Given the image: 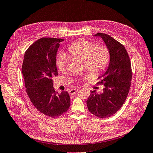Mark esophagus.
Instances as JSON below:
<instances>
[{"instance_id":"esophagus-1","label":"esophagus","mask_w":153,"mask_h":153,"mask_svg":"<svg viewBox=\"0 0 153 153\" xmlns=\"http://www.w3.org/2000/svg\"><path fill=\"white\" fill-rule=\"evenodd\" d=\"M78 91V89H71L69 91V94H74Z\"/></svg>"}]
</instances>
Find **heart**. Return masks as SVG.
<instances>
[{"instance_id": "obj_1", "label": "heart", "mask_w": 153, "mask_h": 153, "mask_svg": "<svg viewBox=\"0 0 153 153\" xmlns=\"http://www.w3.org/2000/svg\"><path fill=\"white\" fill-rule=\"evenodd\" d=\"M71 59H79L83 62V66L90 75L97 76L103 72L108 66L110 59V50L104 45H100L86 39L78 41L68 49ZM68 64L66 55L61 53L56 59V65L60 72H64Z\"/></svg>"}]
</instances>
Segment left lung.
I'll list each match as a JSON object with an SVG mask.
<instances>
[{"label": "left lung", "mask_w": 153, "mask_h": 153, "mask_svg": "<svg viewBox=\"0 0 153 153\" xmlns=\"http://www.w3.org/2000/svg\"><path fill=\"white\" fill-rule=\"evenodd\" d=\"M110 50L108 69L98 79L103 84V92L99 94L91 91L86 101L89 111L101 118L109 117L120 109L127 97L132 80V69L128 54L123 45L105 33H98Z\"/></svg>", "instance_id": "obj_1"}]
</instances>
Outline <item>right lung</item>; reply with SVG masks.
<instances>
[{"instance_id": "right-lung-1", "label": "right lung", "mask_w": 153, "mask_h": 153, "mask_svg": "<svg viewBox=\"0 0 153 153\" xmlns=\"http://www.w3.org/2000/svg\"><path fill=\"white\" fill-rule=\"evenodd\" d=\"M64 39L42 38L27 49L22 65L26 91L34 106L51 118L63 115L71 105L67 91L60 94L53 87L52 77L58 75L56 55Z\"/></svg>"}]
</instances>
